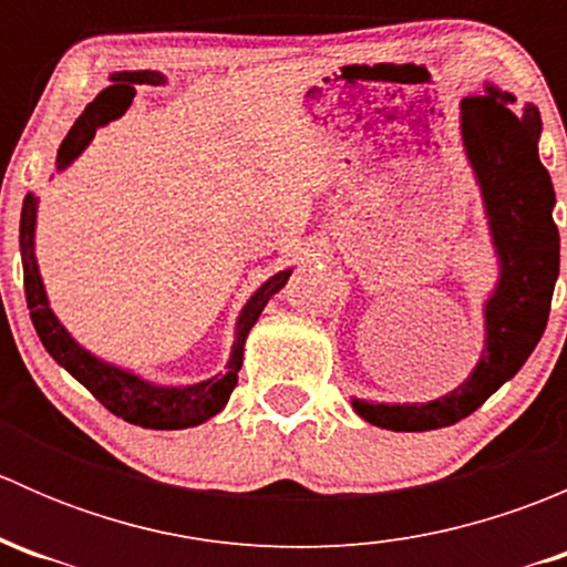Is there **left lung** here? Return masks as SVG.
I'll list each match as a JSON object with an SVG mask.
<instances>
[{"instance_id":"8db88e82","label":"left lung","mask_w":567,"mask_h":567,"mask_svg":"<svg viewBox=\"0 0 567 567\" xmlns=\"http://www.w3.org/2000/svg\"><path fill=\"white\" fill-rule=\"evenodd\" d=\"M516 95L483 82V95L461 101V140L483 197L496 285L483 301L485 340L472 373L427 403H375L351 398L364 422L384 431H436L461 422L511 381L546 331L559 277V230L554 225L551 175L540 164V112L527 104L518 117Z\"/></svg>"}]
</instances>
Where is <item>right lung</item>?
Segmentation results:
<instances>
[{"mask_svg":"<svg viewBox=\"0 0 567 567\" xmlns=\"http://www.w3.org/2000/svg\"><path fill=\"white\" fill-rule=\"evenodd\" d=\"M109 82L112 84L90 101L87 109L79 114L73 128L68 131V136L62 140L54 162L56 173L71 167V164L87 151L95 131L104 128L112 120L123 117V114L128 112L131 101H134L136 95V84L164 87V84H167V76L158 71H117L109 76ZM38 203L40 199L32 192L24 197L19 244L21 262H24L27 307H30L32 323H35L40 342H43L45 351L51 353V359H54L60 368H65L79 384L87 386L114 416H123L131 425L151 427V431H183V427L203 425L210 416L219 414L238 384V370H241L244 364V346H247L251 326L257 323V318L266 310L271 296L285 288V282H288V277L293 274V268L277 271L249 296L244 310L238 312L236 331H233L230 359H227L221 373L210 375V379L205 381H197V384H156V381L142 379L134 370L117 368V364L90 353L87 348L79 346V342L73 340L71 331H68L65 326L60 323V318L54 316V310H51L49 305V293H45L43 277H40L35 255Z\"/></svg>","mask_w":567,"mask_h":567,"instance_id":"right-lung-1","label":"right lung"}]
</instances>
